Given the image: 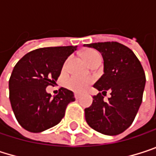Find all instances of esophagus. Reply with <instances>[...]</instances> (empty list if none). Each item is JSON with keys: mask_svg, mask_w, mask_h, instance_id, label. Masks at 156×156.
<instances>
[{"mask_svg": "<svg viewBox=\"0 0 156 156\" xmlns=\"http://www.w3.org/2000/svg\"><path fill=\"white\" fill-rule=\"evenodd\" d=\"M75 98H76V99H78L80 98V95L78 94V93H75Z\"/></svg>", "mask_w": 156, "mask_h": 156, "instance_id": "1", "label": "esophagus"}]
</instances>
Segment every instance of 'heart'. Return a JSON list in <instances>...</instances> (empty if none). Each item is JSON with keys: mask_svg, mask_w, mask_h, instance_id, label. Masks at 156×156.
Segmentation results:
<instances>
[{"mask_svg": "<svg viewBox=\"0 0 156 156\" xmlns=\"http://www.w3.org/2000/svg\"><path fill=\"white\" fill-rule=\"evenodd\" d=\"M83 58L87 62L88 65H90L92 62H94L95 60L101 58V55L98 51H97L96 49L93 48H88L87 50H85L83 53ZM68 64V60L64 63L63 69H66ZM93 82V78L91 77H80V76H71L69 78H67L65 85L66 87L76 93H82L84 92L87 87Z\"/></svg>", "mask_w": 156, "mask_h": 156, "instance_id": "1", "label": "heart"}]
</instances>
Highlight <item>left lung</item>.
<instances>
[{
	"label": "left lung",
	"mask_w": 156,
	"mask_h": 156,
	"mask_svg": "<svg viewBox=\"0 0 156 156\" xmlns=\"http://www.w3.org/2000/svg\"><path fill=\"white\" fill-rule=\"evenodd\" d=\"M84 46L98 49L104 59V74L94 85L102 93L94 96L92 105L85 109L86 121L101 134L119 135L132 125L140 108L145 85L144 69L135 53L119 42ZM107 91L111 97L105 101Z\"/></svg>",
	"instance_id": "obj_1"
}]
</instances>
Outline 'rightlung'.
<instances>
[{"mask_svg":"<svg viewBox=\"0 0 156 156\" xmlns=\"http://www.w3.org/2000/svg\"><path fill=\"white\" fill-rule=\"evenodd\" d=\"M77 47L41 48L23 56L9 80V98L18 123L27 131L40 133L58 125L74 93L61 87L51 97L46 92L58 78L62 66Z\"/></svg>","mask_w":156,"mask_h":156,"instance_id":"obj_1","label":"right lung"}]
</instances>
